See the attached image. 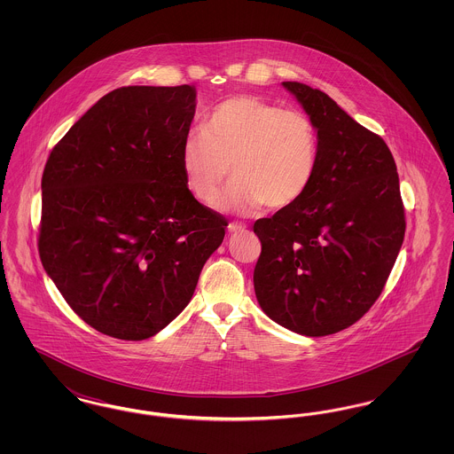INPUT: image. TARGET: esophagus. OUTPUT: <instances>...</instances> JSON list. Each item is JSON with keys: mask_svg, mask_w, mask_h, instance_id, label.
I'll return each instance as SVG.
<instances>
[{"mask_svg": "<svg viewBox=\"0 0 454 454\" xmlns=\"http://www.w3.org/2000/svg\"><path fill=\"white\" fill-rule=\"evenodd\" d=\"M245 230H247V226L241 224V223H230L228 224V233H231V235H237V233H241Z\"/></svg>", "mask_w": 454, "mask_h": 454, "instance_id": "34e87169", "label": "esophagus"}]
</instances>
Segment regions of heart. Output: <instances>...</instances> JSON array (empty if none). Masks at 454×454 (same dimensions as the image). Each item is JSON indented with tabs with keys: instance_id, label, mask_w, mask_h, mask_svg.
<instances>
[{
	"instance_id": "obj_1",
	"label": "heart",
	"mask_w": 454,
	"mask_h": 454,
	"mask_svg": "<svg viewBox=\"0 0 454 454\" xmlns=\"http://www.w3.org/2000/svg\"><path fill=\"white\" fill-rule=\"evenodd\" d=\"M318 153L308 114L238 95L217 104L202 130L184 139L180 167L187 189L206 206L216 202L231 167L235 180L217 206L245 215L263 204L284 209L298 202L315 178Z\"/></svg>"
}]
</instances>
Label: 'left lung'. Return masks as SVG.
<instances>
[{
	"label": "left lung",
	"instance_id": "1",
	"mask_svg": "<svg viewBox=\"0 0 454 454\" xmlns=\"http://www.w3.org/2000/svg\"><path fill=\"white\" fill-rule=\"evenodd\" d=\"M318 130L315 178L298 202L262 217L254 286L269 318L306 337L356 324L380 298L405 237L393 154L326 93L284 82Z\"/></svg>",
	"mask_w": 454,
	"mask_h": 454
}]
</instances>
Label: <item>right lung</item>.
<instances>
[{"label": "right lung", "mask_w": 454, "mask_h": 454, "mask_svg": "<svg viewBox=\"0 0 454 454\" xmlns=\"http://www.w3.org/2000/svg\"><path fill=\"white\" fill-rule=\"evenodd\" d=\"M195 88L122 87L52 148L39 255L71 309L100 333L145 340L189 304L226 217L185 185L180 148Z\"/></svg>", "instance_id": "obj_1"}]
</instances>
